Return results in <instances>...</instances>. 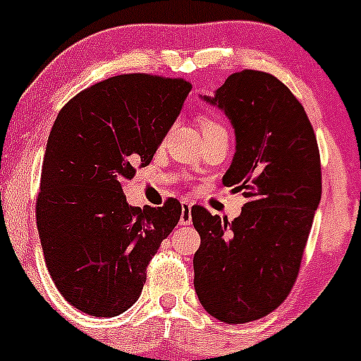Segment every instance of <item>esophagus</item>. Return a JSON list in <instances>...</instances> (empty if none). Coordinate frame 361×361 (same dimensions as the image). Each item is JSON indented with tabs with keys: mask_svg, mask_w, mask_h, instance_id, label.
<instances>
[{
	"mask_svg": "<svg viewBox=\"0 0 361 361\" xmlns=\"http://www.w3.org/2000/svg\"><path fill=\"white\" fill-rule=\"evenodd\" d=\"M190 224H192V206L188 202H183V206H181L180 225H190Z\"/></svg>",
	"mask_w": 361,
	"mask_h": 361,
	"instance_id": "1",
	"label": "esophagus"
}]
</instances>
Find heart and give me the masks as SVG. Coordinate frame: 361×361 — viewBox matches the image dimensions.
I'll use <instances>...</instances> for the list:
<instances>
[{
    "mask_svg": "<svg viewBox=\"0 0 361 361\" xmlns=\"http://www.w3.org/2000/svg\"><path fill=\"white\" fill-rule=\"evenodd\" d=\"M202 127H204V130H209V129H225V127L221 126V123L218 122V120L209 118V116H204V118H202Z\"/></svg>",
    "mask_w": 361,
    "mask_h": 361,
    "instance_id": "heart-1",
    "label": "heart"
}]
</instances>
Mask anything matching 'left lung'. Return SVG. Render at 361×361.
Listing matches in <instances>:
<instances>
[{"label":"left lung","mask_w":361,"mask_h":361,"mask_svg":"<svg viewBox=\"0 0 361 361\" xmlns=\"http://www.w3.org/2000/svg\"><path fill=\"white\" fill-rule=\"evenodd\" d=\"M204 101L234 127L224 185L243 190L248 202L232 221L192 207L201 235L194 286L211 316L239 325L267 316L292 292L322 201V164L304 106L276 76L234 73Z\"/></svg>","instance_id":"left-lung-1"}]
</instances>
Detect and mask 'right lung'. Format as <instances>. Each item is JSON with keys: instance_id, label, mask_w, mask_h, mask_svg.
Segmentation results:
<instances>
[{"instance_id": "1", "label": "right lung", "mask_w": 361, "mask_h": 361, "mask_svg": "<svg viewBox=\"0 0 361 361\" xmlns=\"http://www.w3.org/2000/svg\"><path fill=\"white\" fill-rule=\"evenodd\" d=\"M190 89L183 78L111 76L76 94L54 122L36 225L52 281L85 314L127 311L180 220V201L141 209L127 204L123 185L152 162Z\"/></svg>"}]
</instances>
